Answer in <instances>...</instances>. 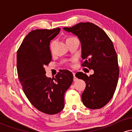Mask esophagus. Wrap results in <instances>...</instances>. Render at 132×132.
<instances>
[{"label": "esophagus", "instance_id": "esophagus-1", "mask_svg": "<svg viewBox=\"0 0 132 132\" xmlns=\"http://www.w3.org/2000/svg\"><path fill=\"white\" fill-rule=\"evenodd\" d=\"M72 75H73V76H74V81H76L77 80V78H76L75 76V72H72Z\"/></svg>", "mask_w": 132, "mask_h": 132}]
</instances>
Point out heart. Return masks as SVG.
Instances as JSON below:
<instances>
[{"label":"heart","mask_w":132,"mask_h":132,"mask_svg":"<svg viewBox=\"0 0 132 132\" xmlns=\"http://www.w3.org/2000/svg\"><path fill=\"white\" fill-rule=\"evenodd\" d=\"M75 38V37H68L67 39H66V40H69V39H71V38Z\"/></svg>","instance_id":"1"}]
</instances>
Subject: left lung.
Here are the masks:
<instances>
[{
  "label": "left lung",
  "mask_w": 132,
  "mask_h": 132,
  "mask_svg": "<svg viewBox=\"0 0 132 132\" xmlns=\"http://www.w3.org/2000/svg\"><path fill=\"white\" fill-rule=\"evenodd\" d=\"M63 29L78 37L81 57L85 60L82 66L94 72L90 76L82 72L76 74V78L86 83L82 94V103L91 109L102 108L113 97L119 76L117 55L112 42L104 30L92 23H79Z\"/></svg>",
  "instance_id": "left-lung-1"
}]
</instances>
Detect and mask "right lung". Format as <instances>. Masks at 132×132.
Wrapping results in <instances>:
<instances>
[{
	"label": "right lung",
	"instance_id": "1",
	"mask_svg": "<svg viewBox=\"0 0 132 132\" xmlns=\"http://www.w3.org/2000/svg\"><path fill=\"white\" fill-rule=\"evenodd\" d=\"M60 28L35 30L24 38L16 54L18 76L31 104L42 112L56 114L64 106V93L73 81L71 71L61 69L55 78L45 75V66L51 61L50 43Z\"/></svg>",
	"mask_w": 132,
	"mask_h": 132
}]
</instances>
